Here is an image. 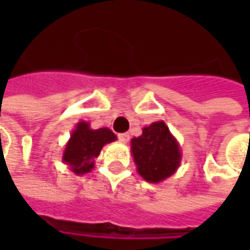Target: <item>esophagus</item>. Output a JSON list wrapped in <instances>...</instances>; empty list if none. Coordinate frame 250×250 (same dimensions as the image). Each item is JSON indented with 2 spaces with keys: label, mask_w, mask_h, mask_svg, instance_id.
Wrapping results in <instances>:
<instances>
[{
  "label": "esophagus",
  "mask_w": 250,
  "mask_h": 250,
  "mask_svg": "<svg viewBox=\"0 0 250 250\" xmlns=\"http://www.w3.org/2000/svg\"><path fill=\"white\" fill-rule=\"evenodd\" d=\"M118 139H120L121 143H128L129 142V135L128 133H120L118 135Z\"/></svg>",
  "instance_id": "esophagus-1"
}]
</instances>
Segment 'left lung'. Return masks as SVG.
<instances>
[{"mask_svg": "<svg viewBox=\"0 0 250 250\" xmlns=\"http://www.w3.org/2000/svg\"><path fill=\"white\" fill-rule=\"evenodd\" d=\"M130 153L139 175L150 184H160L181 166L182 151L164 121H156L130 140Z\"/></svg>", "mask_w": 250, "mask_h": 250, "instance_id": "8db88e82", "label": "left lung"}]
</instances>
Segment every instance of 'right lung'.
<instances>
[{
    "label": "right lung",
    "instance_id": "add662e5",
    "mask_svg": "<svg viewBox=\"0 0 250 250\" xmlns=\"http://www.w3.org/2000/svg\"><path fill=\"white\" fill-rule=\"evenodd\" d=\"M115 140V133L108 128L91 129L89 122L79 121L66 142L62 161L73 174H87L94 168V160L99 157L104 145Z\"/></svg>",
    "mask_w": 250,
    "mask_h": 250
}]
</instances>
